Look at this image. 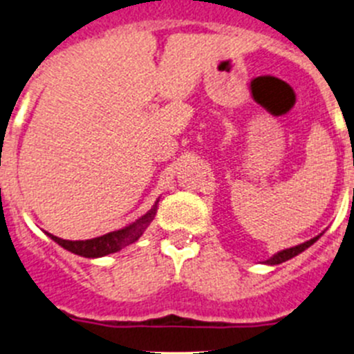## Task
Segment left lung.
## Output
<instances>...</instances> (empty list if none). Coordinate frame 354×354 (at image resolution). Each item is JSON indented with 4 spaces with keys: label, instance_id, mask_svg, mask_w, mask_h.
<instances>
[{
    "label": "left lung",
    "instance_id": "obj_1",
    "mask_svg": "<svg viewBox=\"0 0 354 354\" xmlns=\"http://www.w3.org/2000/svg\"><path fill=\"white\" fill-rule=\"evenodd\" d=\"M320 236H322V234H320ZM320 236L313 237V239L306 241V243H303V244H297V246H295V248H288V250L279 251L277 254H274V257H272V258H268V260L265 261V263H267V265H279V263H284V261L291 260V258H295V257H297V254H299V253H303L304 250H308V248H310L311 244L317 243L318 237H320Z\"/></svg>",
    "mask_w": 354,
    "mask_h": 354
}]
</instances>
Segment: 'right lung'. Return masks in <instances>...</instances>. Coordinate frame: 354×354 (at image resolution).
Listing matches in <instances>:
<instances>
[{
	"label": "right lung",
	"instance_id": "1",
	"mask_svg": "<svg viewBox=\"0 0 354 354\" xmlns=\"http://www.w3.org/2000/svg\"><path fill=\"white\" fill-rule=\"evenodd\" d=\"M158 201L153 205V208L149 209L146 215H142L141 218L132 222L131 225L124 227V229L113 230V232H108L104 236L94 237V239H86V241H66L62 239V237L53 236V234L46 232L48 237L55 241V243L59 244L63 250L70 251L73 254H79V257L84 258H100L106 257V254L117 253L122 248L129 246V244L136 243L139 237L145 234V230L148 229L149 223L153 222L156 215V209H158Z\"/></svg>",
	"mask_w": 354,
	"mask_h": 354
}]
</instances>
